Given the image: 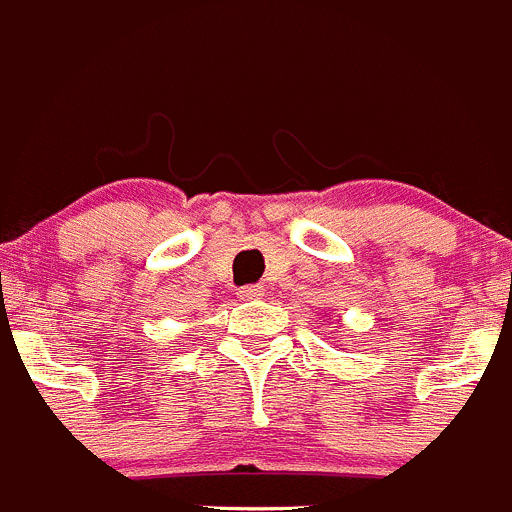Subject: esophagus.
<instances>
[{"label":"esophagus","mask_w":512,"mask_h":512,"mask_svg":"<svg viewBox=\"0 0 512 512\" xmlns=\"http://www.w3.org/2000/svg\"><path fill=\"white\" fill-rule=\"evenodd\" d=\"M262 295H265V285H245V288H240V298L245 300L262 298Z\"/></svg>","instance_id":"34e87169"}]
</instances>
